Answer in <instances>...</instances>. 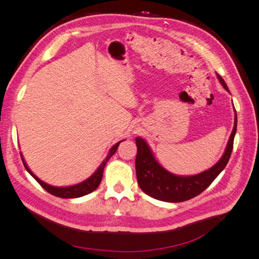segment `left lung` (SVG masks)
Masks as SVG:
<instances>
[{
  "label": "left lung",
  "instance_id": "left-lung-1",
  "mask_svg": "<svg viewBox=\"0 0 259 259\" xmlns=\"http://www.w3.org/2000/svg\"><path fill=\"white\" fill-rule=\"evenodd\" d=\"M219 82L228 91L223 77L217 73ZM237 132V112L234 113V126L227 144L226 150L214 166L198 175L177 176L169 173L155 160L148 144L142 137H136V176L138 185L146 194L164 202H184L197 197L214 182L228 163L233 148V139Z\"/></svg>",
  "mask_w": 259,
  "mask_h": 259
}]
</instances>
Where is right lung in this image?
Segmentation results:
<instances>
[{"label": "right lung", "mask_w": 259, "mask_h": 259, "mask_svg": "<svg viewBox=\"0 0 259 259\" xmlns=\"http://www.w3.org/2000/svg\"><path fill=\"white\" fill-rule=\"evenodd\" d=\"M121 142H123V140H121ZM116 143L111 149L110 151H109L108 155L106 156V159L103 161V163L100 164V166L97 168V170L94 173L90 178H88L86 180H84V182L77 184V185H74V186H69V187H53L49 184H46L44 182H42V180L40 178H37L32 171H31L28 167V165L26 164L25 160H23L22 155H21V160H22V163L23 165H25L26 169L28 170V173L32 176L36 182L40 184L44 189L50 192L51 194L55 195V197H58V198H64V199H72V198H80V197H83V195H86L89 194L91 192H93L94 190L97 189V187L99 186L101 179H103V173H104V168L106 166L107 162L109 161V159L111 158V156L115 153L117 147H119L120 143Z\"/></svg>", "instance_id": "obj_1"}]
</instances>
